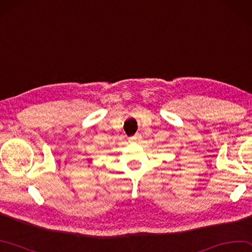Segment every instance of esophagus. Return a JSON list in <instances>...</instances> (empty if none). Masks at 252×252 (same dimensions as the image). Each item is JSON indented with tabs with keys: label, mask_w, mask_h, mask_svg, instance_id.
I'll list each match as a JSON object with an SVG mask.
<instances>
[{
	"label": "esophagus",
	"mask_w": 252,
	"mask_h": 252,
	"mask_svg": "<svg viewBox=\"0 0 252 252\" xmlns=\"http://www.w3.org/2000/svg\"><path fill=\"white\" fill-rule=\"evenodd\" d=\"M141 139H142L141 134H134L133 136H131L130 138V142H139L141 141Z\"/></svg>",
	"instance_id": "obj_1"
}]
</instances>
